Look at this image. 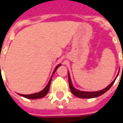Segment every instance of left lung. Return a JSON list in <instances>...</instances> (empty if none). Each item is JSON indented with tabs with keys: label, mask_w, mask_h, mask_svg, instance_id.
Instances as JSON below:
<instances>
[{
	"label": "left lung",
	"mask_w": 123,
	"mask_h": 123,
	"mask_svg": "<svg viewBox=\"0 0 123 123\" xmlns=\"http://www.w3.org/2000/svg\"><path fill=\"white\" fill-rule=\"evenodd\" d=\"M120 70V69H119ZM68 81H69V87L70 89L71 90V92L73 93V94H74L75 97H79V98H95V97H98L99 96H101L102 94H103L104 93L109 90L110 88L112 86V85L114 84V81H116V78L119 74V71H118V73L117 74V76L116 77V78L114 79V80L112 81V82L108 86H107L105 88L101 90H99V91H96V92H86V91H81L79 90H77L76 88H74L72 83V81H71V79H70V73L68 72Z\"/></svg>",
	"instance_id": "8db88e82"
}]
</instances>
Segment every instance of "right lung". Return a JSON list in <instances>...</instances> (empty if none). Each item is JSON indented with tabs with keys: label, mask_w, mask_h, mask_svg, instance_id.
<instances>
[{
	"label": "right lung",
	"mask_w": 123,
	"mask_h": 123,
	"mask_svg": "<svg viewBox=\"0 0 123 123\" xmlns=\"http://www.w3.org/2000/svg\"><path fill=\"white\" fill-rule=\"evenodd\" d=\"M60 66H61V64H59L56 66V68H55L54 71H53V74H52L51 77L48 83V84L46 85V86L42 91H40V92H37V93H34V94H18L22 96V97H25V98H29V99H37V98H41L44 97L47 94V93L49 92V91L50 85V82H51V80H52L53 75V74L55 73V72L56 71V70Z\"/></svg>",
	"instance_id": "1"
}]
</instances>
